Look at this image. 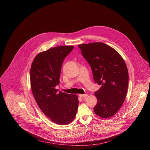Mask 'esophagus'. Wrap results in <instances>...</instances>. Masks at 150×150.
<instances>
[{
	"mask_svg": "<svg viewBox=\"0 0 150 150\" xmlns=\"http://www.w3.org/2000/svg\"><path fill=\"white\" fill-rule=\"evenodd\" d=\"M79 97H80V98H86V97L88 96V95L87 94H80V95H79Z\"/></svg>",
	"mask_w": 150,
	"mask_h": 150,
	"instance_id": "34e87169",
	"label": "esophagus"
}]
</instances>
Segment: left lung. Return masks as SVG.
I'll use <instances>...</instances> for the list:
<instances>
[{"label":"left lung","mask_w":150,"mask_h":150,"mask_svg":"<svg viewBox=\"0 0 150 150\" xmlns=\"http://www.w3.org/2000/svg\"><path fill=\"white\" fill-rule=\"evenodd\" d=\"M79 47L91 66L95 81L102 86L95 93L98 102L94 112L102 118H110L120 109L125 99L127 66L120 54L105 43L83 44Z\"/></svg>","instance_id":"1"}]
</instances>
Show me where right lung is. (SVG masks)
<instances>
[{
	"label": "right lung",
	"instance_id": "1",
	"mask_svg": "<svg viewBox=\"0 0 150 150\" xmlns=\"http://www.w3.org/2000/svg\"><path fill=\"white\" fill-rule=\"evenodd\" d=\"M73 46H58L38 54L30 67V86L35 100L43 113L58 125H67L76 117L79 100L76 95L55 88L59 84L62 65Z\"/></svg>",
	"mask_w": 150,
	"mask_h": 150
}]
</instances>
